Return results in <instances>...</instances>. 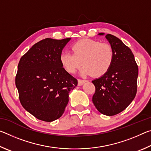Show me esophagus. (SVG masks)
I'll use <instances>...</instances> for the list:
<instances>
[{
    "label": "esophagus",
    "instance_id": "obj_1",
    "mask_svg": "<svg viewBox=\"0 0 151 151\" xmlns=\"http://www.w3.org/2000/svg\"><path fill=\"white\" fill-rule=\"evenodd\" d=\"M86 81V80H82V79H78V85L81 86L83 85L84 83H85Z\"/></svg>",
    "mask_w": 151,
    "mask_h": 151
}]
</instances>
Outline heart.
Listing matches in <instances>:
<instances>
[{
    "instance_id": "1",
    "label": "heart",
    "mask_w": 151,
    "mask_h": 151,
    "mask_svg": "<svg viewBox=\"0 0 151 151\" xmlns=\"http://www.w3.org/2000/svg\"><path fill=\"white\" fill-rule=\"evenodd\" d=\"M71 49L73 53L63 52L60 56L61 64L69 73H75L83 63L82 75H103L111 68L114 58V50L111 45L94 40H78L72 45Z\"/></svg>"
}]
</instances>
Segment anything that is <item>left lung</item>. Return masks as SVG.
Wrapping results in <instances>:
<instances>
[{"label":"left lung","instance_id":"1","mask_svg":"<svg viewBox=\"0 0 151 151\" xmlns=\"http://www.w3.org/2000/svg\"><path fill=\"white\" fill-rule=\"evenodd\" d=\"M105 37L113 48L114 58L109 70L92 81L95 86L93 102L101 113L113 116L124 111L136 96L139 68L130 48L115 36L107 34Z\"/></svg>","mask_w":151,"mask_h":151}]
</instances>
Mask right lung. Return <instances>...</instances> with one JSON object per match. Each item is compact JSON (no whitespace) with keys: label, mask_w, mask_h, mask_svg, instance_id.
I'll return each instance as SVG.
<instances>
[{"label":"right lung","mask_w":151,"mask_h":151,"mask_svg":"<svg viewBox=\"0 0 151 151\" xmlns=\"http://www.w3.org/2000/svg\"><path fill=\"white\" fill-rule=\"evenodd\" d=\"M70 38H47L36 43L20 58L15 84L24 109L45 122L63 115L68 93L78 81L63 67L60 56Z\"/></svg>","instance_id":"add662e5"}]
</instances>
